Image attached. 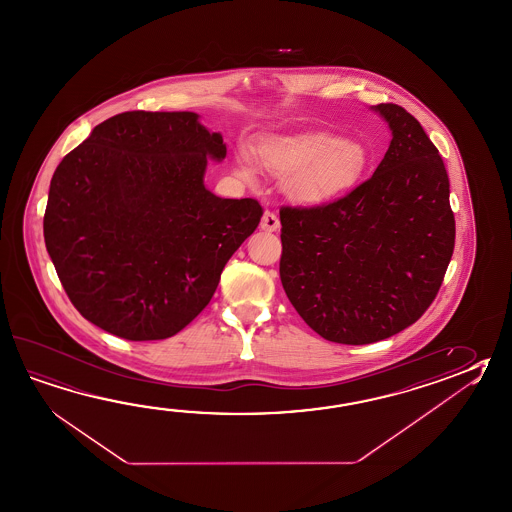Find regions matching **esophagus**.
I'll return each instance as SVG.
<instances>
[{
  "mask_svg": "<svg viewBox=\"0 0 512 512\" xmlns=\"http://www.w3.org/2000/svg\"><path fill=\"white\" fill-rule=\"evenodd\" d=\"M279 228H281L279 217H277L273 211H270V209H266V211H264V215H262L261 230L277 231Z\"/></svg>",
  "mask_w": 512,
  "mask_h": 512,
  "instance_id": "esophagus-1",
  "label": "esophagus"
}]
</instances>
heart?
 Here are the masks:
<instances>
[{"mask_svg":"<svg viewBox=\"0 0 512 512\" xmlns=\"http://www.w3.org/2000/svg\"><path fill=\"white\" fill-rule=\"evenodd\" d=\"M257 162L273 175H282V191L301 204H319L355 188L370 164V153L355 138L330 133L270 136L257 149ZM248 177L246 158L237 160Z\"/></svg>","mask_w":512,"mask_h":512,"instance_id":"b5f03b06","label":"heart"}]
</instances>
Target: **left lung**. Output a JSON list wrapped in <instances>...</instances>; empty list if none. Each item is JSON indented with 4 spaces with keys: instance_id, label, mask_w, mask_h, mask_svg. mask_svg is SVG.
<instances>
[{
    "instance_id": "left-lung-1",
    "label": "left lung",
    "mask_w": 512,
    "mask_h": 512,
    "mask_svg": "<svg viewBox=\"0 0 512 512\" xmlns=\"http://www.w3.org/2000/svg\"><path fill=\"white\" fill-rule=\"evenodd\" d=\"M392 140L374 175L341 199L281 208L284 292L326 341L370 345L436 299L456 222L436 146L401 105H374Z\"/></svg>"
}]
</instances>
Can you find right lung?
Segmentation results:
<instances>
[{"instance_id": "1", "label": "right lung", "mask_w": 512, "mask_h": 512, "mask_svg": "<svg viewBox=\"0 0 512 512\" xmlns=\"http://www.w3.org/2000/svg\"><path fill=\"white\" fill-rule=\"evenodd\" d=\"M208 157L220 162L226 144L189 111L120 113L63 157L43 237L89 323L127 341H157L208 306L262 217L257 200L206 189Z\"/></svg>"}]
</instances>
